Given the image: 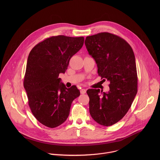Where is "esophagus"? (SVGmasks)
<instances>
[{"label": "esophagus", "instance_id": "34e87169", "mask_svg": "<svg viewBox=\"0 0 160 160\" xmlns=\"http://www.w3.org/2000/svg\"><path fill=\"white\" fill-rule=\"evenodd\" d=\"M80 93L82 94H84L86 93V89H84V88H82L80 90Z\"/></svg>", "mask_w": 160, "mask_h": 160}]
</instances>
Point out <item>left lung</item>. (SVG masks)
Masks as SVG:
<instances>
[{"label":"left lung","instance_id":"8db88e82","mask_svg":"<svg viewBox=\"0 0 160 160\" xmlns=\"http://www.w3.org/2000/svg\"><path fill=\"white\" fill-rule=\"evenodd\" d=\"M85 44L96 62L99 76L110 82L107 93L87 90L89 112L99 124L111 126L123 118L138 92L134 53L127 41L108 32L87 37Z\"/></svg>","mask_w":160,"mask_h":160}]
</instances>
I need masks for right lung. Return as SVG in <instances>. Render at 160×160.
I'll list each match as a JSON object with an SVG mask.
<instances>
[{
    "mask_svg": "<svg viewBox=\"0 0 160 160\" xmlns=\"http://www.w3.org/2000/svg\"><path fill=\"white\" fill-rule=\"evenodd\" d=\"M84 37L52 36L37 43L30 51L23 85L28 105L35 118L49 128L64 123L80 90L66 88L59 73H64L71 58L83 46Z\"/></svg>",
    "mask_w": 160,
    "mask_h": 160,
    "instance_id": "1",
    "label": "right lung"
}]
</instances>
